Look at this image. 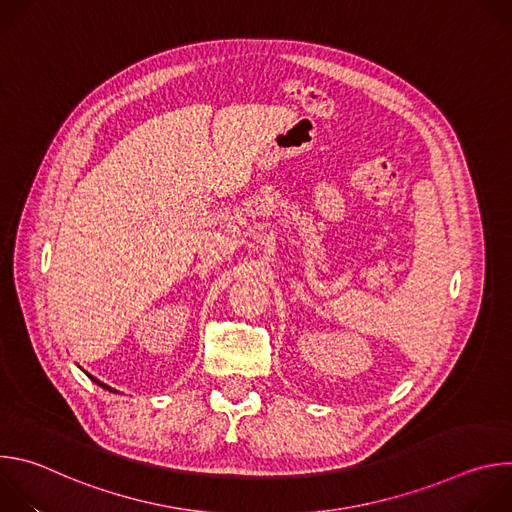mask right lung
I'll return each instance as SVG.
<instances>
[{
	"label": "right lung",
	"instance_id": "add662e5",
	"mask_svg": "<svg viewBox=\"0 0 512 512\" xmlns=\"http://www.w3.org/2000/svg\"><path fill=\"white\" fill-rule=\"evenodd\" d=\"M87 377H89V379H91V381H93V383H97V385H99V387H103V389H107V391H111V393H117V391H115V389H111V387H109V385H105V383H101V381H99V379H97V377H93V375H89V373H87Z\"/></svg>",
	"mask_w": 512,
	"mask_h": 512
}]
</instances>
